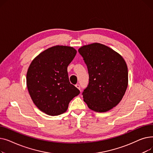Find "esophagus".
<instances>
[{"mask_svg": "<svg viewBox=\"0 0 153 153\" xmlns=\"http://www.w3.org/2000/svg\"><path fill=\"white\" fill-rule=\"evenodd\" d=\"M76 87L78 89H79V90L81 89V86H80V85H79V84H76Z\"/></svg>", "mask_w": 153, "mask_h": 153, "instance_id": "esophagus-1", "label": "esophagus"}]
</instances>
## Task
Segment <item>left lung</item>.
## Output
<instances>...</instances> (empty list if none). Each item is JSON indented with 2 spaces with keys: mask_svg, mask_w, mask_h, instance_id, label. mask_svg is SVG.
I'll use <instances>...</instances> for the list:
<instances>
[{
  "mask_svg": "<svg viewBox=\"0 0 153 153\" xmlns=\"http://www.w3.org/2000/svg\"><path fill=\"white\" fill-rule=\"evenodd\" d=\"M87 65L89 82L84 101L90 109L105 112L122 100L128 82V68L122 56L110 48L95 43L78 50Z\"/></svg>",
  "mask_w": 153,
  "mask_h": 153,
  "instance_id": "8db88e82",
  "label": "left lung"
}]
</instances>
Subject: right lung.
<instances>
[{
	"instance_id": "1",
	"label": "right lung",
	"mask_w": 153,
	"mask_h": 153,
	"mask_svg": "<svg viewBox=\"0 0 153 153\" xmlns=\"http://www.w3.org/2000/svg\"><path fill=\"white\" fill-rule=\"evenodd\" d=\"M77 53L74 48L54 46L32 61L27 73V85L35 105L48 115L66 111L79 90L70 83L68 66Z\"/></svg>"
}]
</instances>
